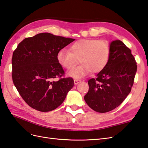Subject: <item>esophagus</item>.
<instances>
[{
  "instance_id": "34e87169",
  "label": "esophagus",
  "mask_w": 148,
  "mask_h": 148,
  "mask_svg": "<svg viewBox=\"0 0 148 148\" xmlns=\"http://www.w3.org/2000/svg\"><path fill=\"white\" fill-rule=\"evenodd\" d=\"M74 84H77L79 82H81V80L80 79H74Z\"/></svg>"
}]
</instances>
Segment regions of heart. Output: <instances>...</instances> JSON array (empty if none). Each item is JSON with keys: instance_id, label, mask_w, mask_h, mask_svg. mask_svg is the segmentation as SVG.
<instances>
[{"instance_id": "1", "label": "heart", "mask_w": 148, "mask_h": 148, "mask_svg": "<svg viewBox=\"0 0 148 148\" xmlns=\"http://www.w3.org/2000/svg\"><path fill=\"white\" fill-rule=\"evenodd\" d=\"M110 49L106 41L96 39H81L71 45L70 50L62 49L58 51L57 59L61 66L71 69L78 62L82 63L72 69L69 75L75 78L84 77L92 71L99 73L107 65Z\"/></svg>"}]
</instances>
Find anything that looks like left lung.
<instances>
[{
    "label": "left lung",
    "mask_w": 148,
    "mask_h": 148,
    "mask_svg": "<svg viewBox=\"0 0 148 148\" xmlns=\"http://www.w3.org/2000/svg\"><path fill=\"white\" fill-rule=\"evenodd\" d=\"M108 62L96 78L88 81L84 99L93 110L105 113L121 105L131 91L137 63L131 50L121 40L111 42Z\"/></svg>",
    "instance_id": "8db88e82"
}]
</instances>
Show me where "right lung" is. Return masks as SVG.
<instances>
[{
  "instance_id": "add662e5",
  "label": "right lung",
  "mask_w": 148,
  "mask_h": 148,
  "mask_svg": "<svg viewBox=\"0 0 148 148\" xmlns=\"http://www.w3.org/2000/svg\"><path fill=\"white\" fill-rule=\"evenodd\" d=\"M74 40L42 33L26 38L14 51L13 83L32 108L43 112L53 110L62 103L73 87V78L62 77L65 73L57 54Z\"/></svg>"
}]
</instances>
